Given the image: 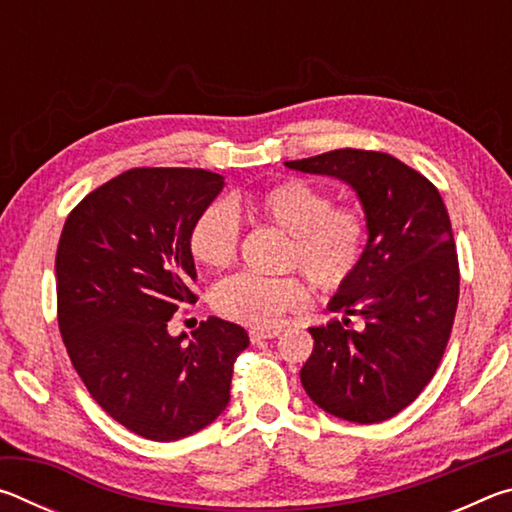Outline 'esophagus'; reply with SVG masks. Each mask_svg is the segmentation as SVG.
Segmentation results:
<instances>
[{
  "mask_svg": "<svg viewBox=\"0 0 512 512\" xmlns=\"http://www.w3.org/2000/svg\"><path fill=\"white\" fill-rule=\"evenodd\" d=\"M275 336H280V329H273V327L250 329V341H253V343H262V341H268V339H275Z\"/></svg>",
  "mask_w": 512,
  "mask_h": 512,
  "instance_id": "34e87169",
  "label": "esophagus"
}]
</instances>
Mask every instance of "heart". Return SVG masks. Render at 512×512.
I'll use <instances>...</instances> for the list:
<instances>
[{
  "mask_svg": "<svg viewBox=\"0 0 512 512\" xmlns=\"http://www.w3.org/2000/svg\"><path fill=\"white\" fill-rule=\"evenodd\" d=\"M259 219L289 235L284 266H298L320 291L348 284L366 257L368 223L354 207H336L325 189L307 180H282L253 198ZM194 262L205 268L232 264L239 246V219L228 201L207 203L187 235ZM307 287L298 275L262 277L237 273L216 284L212 305L223 318L250 327H273L287 311L305 307Z\"/></svg>",
  "mask_w": 512,
  "mask_h": 512,
  "instance_id": "heart-1",
  "label": "heart"
}]
</instances>
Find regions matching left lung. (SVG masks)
Here are the masks:
<instances>
[{
    "label": "left lung",
    "instance_id": "8db88e82",
    "mask_svg": "<svg viewBox=\"0 0 512 512\" xmlns=\"http://www.w3.org/2000/svg\"><path fill=\"white\" fill-rule=\"evenodd\" d=\"M284 164L343 180L368 223L366 257L327 305L366 325L309 327L314 352L300 381L329 415L384 422L429 384L452 334L461 277L447 207L422 173L388 153L339 149Z\"/></svg>",
    "mask_w": 512,
    "mask_h": 512
}]
</instances>
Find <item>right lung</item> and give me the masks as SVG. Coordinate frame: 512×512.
<instances>
[{
  "label": "right lung",
  "instance_id": "add662e5",
  "mask_svg": "<svg viewBox=\"0 0 512 512\" xmlns=\"http://www.w3.org/2000/svg\"><path fill=\"white\" fill-rule=\"evenodd\" d=\"M205 169H131L67 216L56 253L58 327L85 388L110 418L158 443L205 429L230 402L246 329L210 316L187 334L167 323L196 302L187 235L223 189Z\"/></svg>",
  "mask_w": 512,
  "mask_h": 512
}]
</instances>
